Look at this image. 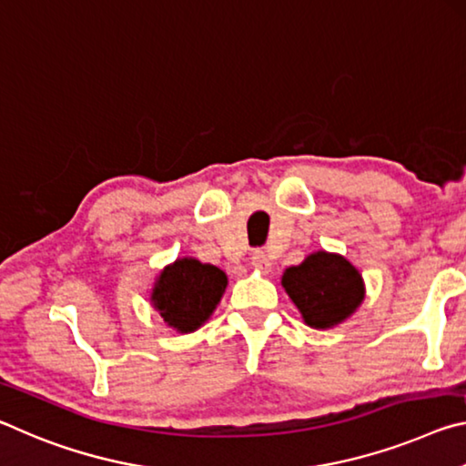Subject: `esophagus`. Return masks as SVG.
<instances>
[{"label":"esophagus","instance_id":"obj_1","mask_svg":"<svg viewBox=\"0 0 466 466\" xmlns=\"http://www.w3.org/2000/svg\"><path fill=\"white\" fill-rule=\"evenodd\" d=\"M251 266H254L256 270H260V272H270V260H268V256L264 254V251H254V256H251Z\"/></svg>","mask_w":466,"mask_h":466}]
</instances>
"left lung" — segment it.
<instances>
[{
    "label": "left lung",
    "instance_id": "8db88e82",
    "mask_svg": "<svg viewBox=\"0 0 466 466\" xmlns=\"http://www.w3.org/2000/svg\"><path fill=\"white\" fill-rule=\"evenodd\" d=\"M287 295L311 328H332L353 314L365 297L360 270L347 258L314 251L291 266L280 280Z\"/></svg>",
    "mask_w": 466,
    "mask_h": 466
}]
</instances>
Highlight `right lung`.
<instances>
[{
    "label": "right lung",
    "mask_w": 466,
    "mask_h": 466,
    "mask_svg": "<svg viewBox=\"0 0 466 466\" xmlns=\"http://www.w3.org/2000/svg\"><path fill=\"white\" fill-rule=\"evenodd\" d=\"M227 289V274L196 258H179L157 277L150 301L177 332H194L217 309Z\"/></svg>",
    "instance_id": "add662e5"
}]
</instances>
